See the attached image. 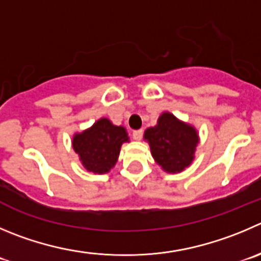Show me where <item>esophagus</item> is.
<instances>
[{"mask_svg": "<svg viewBox=\"0 0 261 261\" xmlns=\"http://www.w3.org/2000/svg\"><path fill=\"white\" fill-rule=\"evenodd\" d=\"M142 135H143L142 129H136V130H133V133H132L133 138H135L136 141H140L141 138H142Z\"/></svg>", "mask_w": 261, "mask_h": 261, "instance_id": "34e87169", "label": "esophagus"}]
</instances>
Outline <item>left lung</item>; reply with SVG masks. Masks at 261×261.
Segmentation results:
<instances>
[{"label": "left lung", "instance_id": "8db88e82", "mask_svg": "<svg viewBox=\"0 0 261 261\" xmlns=\"http://www.w3.org/2000/svg\"><path fill=\"white\" fill-rule=\"evenodd\" d=\"M153 159L165 172H182L193 160L198 143L197 132L188 124L178 120L174 115L164 113L158 125L145 132Z\"/></svg>", "mask_w": 261, "mask_h": 261}]
</instances>
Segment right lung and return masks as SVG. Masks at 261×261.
<instances>
[{
    "label": "right lung",
    "instance_id": "add662e5",
    "mask_svg": "<svg viewBox=\"0 0 261 261\" xmlns=\"http://www.w3.org/2000/svg\"><path fill=\"white\" fill-rule=\"evenodd\" d=\"M126 141L125 128L114 125L109 119L103 118L89 129L74 136L73 147L87 170L102 174L115 165L121 143Z\"/></svg>",
    "mask_w": 261,
    "mask_h": 261
}]
</instances>
